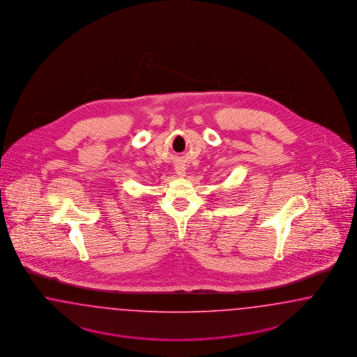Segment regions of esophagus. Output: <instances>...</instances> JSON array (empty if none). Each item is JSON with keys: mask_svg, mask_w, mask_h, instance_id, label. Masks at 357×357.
Listing matches in <instances>:
<instances>
[{"mask_svg": "<svg viewBox=\"0 0 357 357\" xmlns=\"http://www.w3.org/2000/svg\"><path fill=\"white\" fill-rule=\"evenodd\" d=\"M175 172L181 178H183L184 175H185V167H184L183 165H176Z\"/></svg>", "mask_w": 357, "mask_h": 357, "instance_id": "34e87169", "label": "esophagus"}]
</instances>
